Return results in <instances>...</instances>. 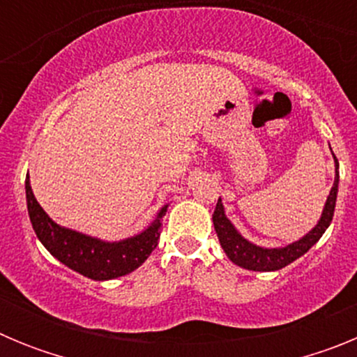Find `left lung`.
I'll list each match as a JSON object with an SVG mask.
<instances>
[{
	"mask_svg": "<svg viewBox=\"0 0 357 357\" xmlns=\"http://www.w3.org/2000/svg\"><path fill=\"white\" fill-rule=\"evenodd\" d=\"M338 168V159L334 157V184L333 188H331V193L329 197H327L326 206H324V211H321L320 220L317 222V225L309 230L307 234H304L301 239H296V241L289 243L286 247L268 248L248 241V239L245 238V236H241V232L236 229L234 223L227 218L222 198H218L216 209H214L213 214V223L218 239H220V245H222L227 257H229L234 264H238V266L245 268V270H252V272H275V270L288 266L289 263H293V261H296L298 257H302V255H304L305 252L313 247L314 243L324 236L327 227L333 222L340 184Z\"/></svg>",
	"mask_w": 357,
	"mask_h": 357,
	"instance_id": "8db88e82",
	"label": "left lung"
}]
</instances>
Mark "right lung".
Masks as SVG:
<instances>
[{
	"instance_id": "1",
	"label": "right lung",
	"mask_w": 357,
	"mask_h": 357,
	"mask_svg": "<svg viewBox=\"0 0 357 357\" xmlns=\"http://www.w3.org/2000/svg\"><path fill=\"white\" fill-rule=\"evenodd\" d=\"M24 189L31 227L44 248L56 261L93 280L118 279L139 268L157 247L162 216L168 211V204H164L144 230L119 241H105L53 222L31 191L30 176H26Z\"/></svg>"
}]
</instances>
